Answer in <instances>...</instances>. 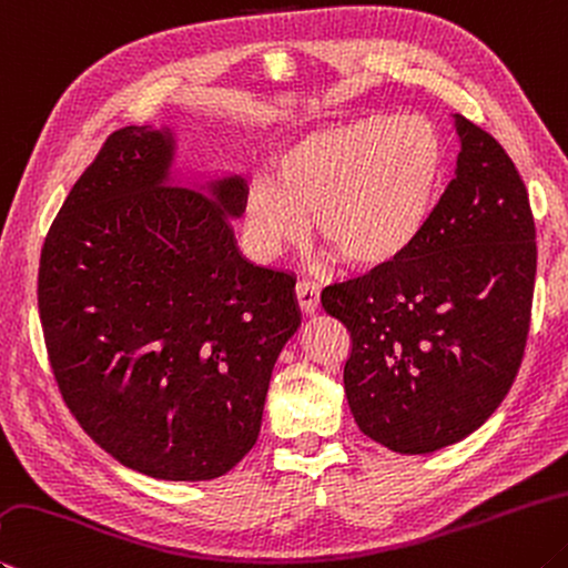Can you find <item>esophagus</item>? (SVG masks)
<instances>
[{"label":"esophagus","mask_w":568,"mask_h":568,"mask_svg":"<svg viewBox=\"0 0 568 568\" xmlns=\"http://www.w3.org/2000/svg\"><path fill=\"white\" fill-rule=\"evenodd\" d=\"M295 297H297V305H301L303 313H315L317 305H320V291L317 285L311 281H297L295 283Z\"/></svg>","instance_id":"esophagus-1"}]
</instances>
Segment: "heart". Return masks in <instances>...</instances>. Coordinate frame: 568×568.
Wrapping results in <instances>:
<instances>
[{
	"label": "heart",
	"instance_id": "obj_1",
	"mask_svg": "<svg viewBox=\"0 0 568 568\" xmlns=\"http://www.w3.org/2000/svg\"><path fill=\"white\" fill-rule=\"evenodd\" d=\"M442 176L435 129L417 116H369L305 133L281 151L273 179L251 185V248L273 257L305 233L349 267H383L425 231Z\"/></svg>",
	"mask_w": 568,
	"mask_h": 568
}]
</instances>
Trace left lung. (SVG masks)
Instances as JSON below:
<instances>
[{
	"label": "left lung",
	"mask_w": 568,
	"mask_h": 568,
	"mask_svg": "<svg viewBox=\"0 0 568 568\" xmlns=\"http://www.w3.org/2000/svg\"><path fill=\"white\" fill-rule=\"evenodd\" d=\"M457 176L395 263L327 285L349 333L345 395L357 427L399 455L471 435L507 397L531 323L534 215L499 141L455 116Z\"/></svg>",
	"instance_id": "left-lung-1"
}]
</instances>
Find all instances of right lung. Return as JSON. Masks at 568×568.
<instances>
[{
  "mask_svg": "<svg viewBox=\"0 0 568 568\" xmlns=\"http://www.w3.org/2000/svg\"><path fill=\"white\" fill-rule=\"evenodd\" d=\"M169 129L113 131L51 223L37 301L71 415L123 467L223 477L253 449L295 277L245 261V183H171Z\"/></svg>",
  "mask_w": 568,
  "mask_h": 568,
  "instance_id": "1",
  "label": "right lung"
}]
</instances>
